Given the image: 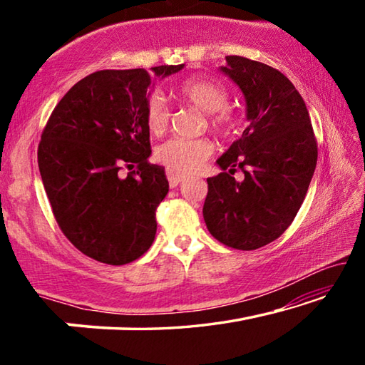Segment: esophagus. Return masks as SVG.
Masks as SVG:
<instances>
[{
	"label": "esophagus",
	"mask_w": 365,
	"mask_h": 365,
	"mask_svg": "<svg viewBox=\"0 0 365 365\" xmlns=\"http://www.w3.org/2000/svg\"><path fill=\"white\" fill-rule=\"evenodd\" d=\"M165 175H168V180L170 183V187H177L178 183H182L185 178H187L183 174H178V172L170 170V169L165 170Z\"/></svg>",
	"instance_id": "34e87169"
}]
</instances>
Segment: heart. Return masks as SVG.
I'll use <instances>...</instances> for the list:
<instances>
[{
  "label": "heart",
  "instance_id": "obj_1",
  "mask_svg": "<svg viewBox=\"0 0 365 365\" xmlns=\"http://www.w3.org/2000/svg\"><path fill=\"white\" fill-rule=\"evenodd\" d=\"M178 96L191 106L209 114V122L219 132L233 127V115L227 109L228 93L219 82L211 78H188L178 86ZM145 125L151 135H163L169 127V110L159 91L146 98ZM214 146L206 138H172L156 150V159L175 172H195L211 156Z\"/></svg>",
  "mask_w": 365,
  "mask_h": 365
}]
</instances>
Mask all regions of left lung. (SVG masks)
Wrapping results in <instances>:
<instances>
[{"mask_svg":"<svg viewBox=\"0 0 365 365\" xmlns=\"http://www.w3.org/2000/svg\"><path fill=\"white\" fill-rule=\"evenodd\" d=\"M220 72L242 90V137L217 159L207 178L202 215L215 240L251 251L287 230L304 201L317 164V143L302 96L280 71L242 56H227ZM238 168L243 182L234 180Z\"/></svg>","mask_w":365,"mask_h":365,"instance_id":"obj_1","label":"left lung"}]
</instances>
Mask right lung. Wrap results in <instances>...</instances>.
I'll use <instances>...</instances> for the list:
<instances>
[{"label":"right lung","instance_id":"add662e5","mask_svg":"<svg viewBox=\"0 0 365 365\" xmlns=\"http://www.w3.org/2000/svg\"><path fill=\"white\" fill-rule=\"evenodd\" d=\"M183 67L90 73L63 96L41 133L38 168L54 217L95 261L128 264L154 242L156 209L169 182L163 165L148 163L145 104L154 77ZM123 165L138 170L122 178Z\"/></svg>","mask_w":365,"mask_h":365}]
</instances>
